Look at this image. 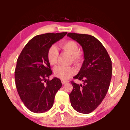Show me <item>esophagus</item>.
I'll list each match as a JSON object with an SVG mask.
<instances>
[{"instance_id": "obj_1", "label": "esophagus", "mask_w": 130, "mask_h": 130, "mask_svg": "<svg viewBox=\"0 0 130 130\" xmlns=\"http://www.w3.org/2000/svg\"><path fill=\"white\" fill-rule=\"evenodd\" d=\"M61 83H62V84H65L68 83V81H65V80H61Z\"/></svg>"}]
</instances>
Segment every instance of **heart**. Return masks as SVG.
<instances>
[{"instance_id":"1","label":"heart","mask_w":130,"mask_h":130,"mask_svg":"<svg viewBox=\"0 0 130 130\" xmlns=\"http://www.w3.org/2000/svg\"><path fill=\"white\" fill-rule=\"evenodd\" d=\"M61 47L72 54V61L76 63L80 62L82 58V55L79 52V47L75 41L69 40L65 42L61 45ZM58 54V50L54 45H52L49 48L47 58L50 65H55L57 63ZM54 73L57 77L66 80L76 73V69L73 67L59 65L54 68Z\"/></svg>"}]
</instances>
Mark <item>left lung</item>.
Instances as JSON below:
<instances>
[{
	"label": "left lung",
	"instance_id": "1",
	"mask_svg": "<svg viewBox=\"0 0 130 130\" xmlns=\"http://www.w3.org/2000/svg\"><path fill=\"white\" fill-rule=\"evenodd\" d=\"M67 36L82 46L84 60L74 79L83 82L77 84L71 81L73 90L69 94L72 107L76 111L89 113L104 99L108 91L112 77V61L102 43L88 34L69 32Z\"/></svg>",
	"mask_w": 130,
	"mask_h": 130
}]
</instances>
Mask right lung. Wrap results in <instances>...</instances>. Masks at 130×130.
<instances>
[{
  "label": "right lung",
  "instance_id": "add662e5",
  "mask_svg": "<svg viewBox=\"0 0 130 130\" xmlns=\"http://www.w3.org/2000/svg\"><path fill=\"white\" fill-rule=\"evenodd\" d=\"M67 34L63 32L35 36L18 58L15 70L16 88L23 104L32 112L43 113L51 108L55 95L62 87L59 78H48L52 70L47 53L53 44Z\"/></svg>",
  "mask_w": 130,
  "mask_h": 130
}]
</instances>
